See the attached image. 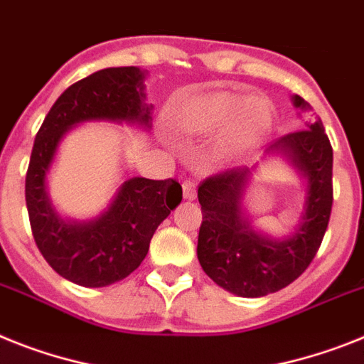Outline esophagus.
I'll return each mask as SVG.
<instances>
[{"instance_id":"obj_1","label":"esophagus","mask_w":364,"mask_h":364,"mask_svg":"<svg viewBox=\"0 0 364 364\" xmlns=\"http://www.w3.org/2000/svg\"><path fill=\"white\" fill-rule=\"evenodd\" d=\"M183 196H185V200H196V183L192 179L183 181Z\"/></svg>"}]
</instances>
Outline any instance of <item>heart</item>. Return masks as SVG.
Segmentation results:
<instances>
[{
    "mask_svg": "<svg viewBox=\"0 0 364 364\" xmlns=\"http://www.w3.org/2000/svg\"><path fill=\"white\" fill-rule=\"evenodd\" d=\"M272 124V107L264 97H248L231 90H216L196 97L176 118L183 133L196 136L213 135L226 129L215 154L222 161L242 155L261 139Z\"/></svg>",
    "mask_w": 364,
    "mask_h": 364,
    "instance_id": "heart-1",
    "label": "heart"
}]
</instances>
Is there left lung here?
Wrapping results in <instances>:
<instances>
[{"label": "left lung", "mask_w": 364, "mask_h": 364, "mask_svg": "<svg viewBox=\"0 0 364 364\" xmlns=\"http://www.w3.org/2000/svg\"><path fill=\"white\" fill-rule=\"evenodd\" d=\"M298 109H309L292 96ZM274 140L268 155H283L307 179L304 215L294 233L272 239L244 216L242 196L255 166L233 168L207 177L198 187L203 222L198 261L216 285L242 298H261L298 279L318 252L333 205V148L322 120Z\"/></svg>", "instance_id": "8db88e82"}]
</instances>
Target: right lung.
Here are the masks:
<instances>
[{"instance_id": "right-lung-1", "label": "right lung", "mask_w": 364, "mask_h": 364, "mask_svg": "<svg viewBox=\"0 0 364 364\" xmlns=\"http://www.w3.org/2000/svg\"><path fill=\"white\" fill-rule=\"evenodd\" d=\"M144 70L105 68L73 83L53 103L36 133L26 177V201L35 242L59 276L100 289L140 267L159 224L181 203V185L131 177L102 215L87 222L60 218L48 196L50 172L60 140L90 120L127 122L149 127L154 105L144 103Z\"/></svg>"}]
</instances>
